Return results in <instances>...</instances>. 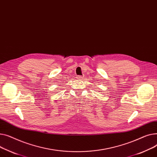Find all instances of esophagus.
Segmentation results:
<instances>
[{
  "mask_svg": "<svg viewBox=\"0 0 157 157\" xmlns=\"http://www.w3.org/2000/svg\"><path fill=\"white\" fill-rule=\"evenodd\" d=\"M77 78L78 79V80H81L82 78H83V77L82 76H80V75H78V76H77Z\"/></svg>",
  "mask_w": 157,
  "mask_h": 157,
  "instance_id": "34e87169",
  "label": "esophagus"
}]
</instances>
